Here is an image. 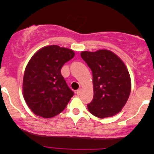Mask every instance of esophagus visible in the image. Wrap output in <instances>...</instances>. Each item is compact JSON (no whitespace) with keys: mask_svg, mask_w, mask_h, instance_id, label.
Listing matches in <instances>:
<instances>
[{"mask_svg":"<svg viewBox=\"0 0 154 154\" xmlns=\"http://www.w3.org/2000/svg\"><path fill=\"white\" fill-rule=\"evenodd\" d=\"M81 91H82L81 88H79L78 90H77V91H76V94H77V95H80V94H81Z\"/></svg>","mask_w":154,"mask_h":154,"instance_id":"1","label":"esophagus"}]
</instances>
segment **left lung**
I'll return each instance as SVG.
<instances>
[{
    "label": "left lung",
    "mask_w": 154,
    "mask_h": 154,
    "mask_svg": "<svg viewBox=\"0 0 154 154\" xmlns=\"http://www.w3.org/2000/svg\"><path fill=\"white\" fill-rule=\"evenodd\" d=\"M82 59L91 68L94 97L88 109L100 119L122 111L131 91V80L124 62L111 51H82Z\"/></svg>",
    "instance_id": "left-lung-1"
}]
</instances>
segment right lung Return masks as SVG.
<instances>
[{
  "mask_svg": "<svg viewBox=\"0 0 154 154\" xmlns=\"http://www.w3.org/2000/svg\"><path fill=\"white\" fill-rule=\"evenodd\" d=\"M74 51L58 45L42 48L26 66L23 96L36 116L54 117L63 111L74 95L61 74L63 65L74 57Z\"/></svg>",
  "mask_w": 154,
  "mask_h": 154,
  "instance_id": "add662e5",
  "label": "right lung"
}]
</instances>
